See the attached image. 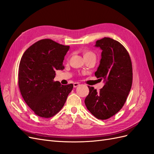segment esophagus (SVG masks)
<instances>
[{
  "label": "esophagus",
  "instance_id": "34e87169",
  "mask_svg": "<svg viewBox=\"0 0 154 154\" xmlns=\"http://www.w3.org/2000/svg\"><path fill=\"white\" fill-rule=\"evenodd\" d=\"M78 86H79V83H78V82H74V83H73V87L74 88L77 87Z\"/></svg>",
  "mask_w": 154,
  "mask_h": 154
}]
</instances>
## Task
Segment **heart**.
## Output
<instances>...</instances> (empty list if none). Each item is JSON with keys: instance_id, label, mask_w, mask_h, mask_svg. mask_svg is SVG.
Instances as JSON below:
<instances>
[{"instance_id": "heart-1", "label": "heart", "mask_w": 154, "mask_h": 154, "mask_svg": "<svg viewBox=\"0 0 154 154\" xmlns=\"http://www.w3.org/2000/svg\"><path fill=\"white\" fill-rule=\"evenodd\" d=\"M90 56H96V55L92 52V51H84V57H85V58L88 57H90Z\"/></svg>"}]
</instances>
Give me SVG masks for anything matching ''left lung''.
Instances as JSON below:
<instances>
[{"mask_svg": "<svg viewBox=\"0 0 154 154\" xmlns=\"http://www.w3.org/2000/svg\"><path fill=\"white\" fill-rule=\"evenodd\" d=\"M95 46L102 50L95 76L105 84L99 92L88 86L85 103L97 119L106 120L120 111L127 100L132 86V63L128 51L115 39L104 38L97 40Z\"/></svg>", "mask_w": 154, "mask_h": 154, "instance_id": "obj_1", "label": "left lung"}]
</instances>
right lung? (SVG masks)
Wrapping results in <instances>:
<instances>
[{"instance_id":"obj_1","label":"right lung","mask_w":154,"mask_h":154,"mask_svg":"<svg viewBox=\"0 0 154 154\" xmlns=\"http://www.w3.org/2000/svg\"><path fill=\"white\" fill-rule=\"evenodd\" d=\"M69 49L50 39H41L27 49L19 66L18 85L25 103L36 115L53 117L64 106L73 85L54 81L55 71L63 69Z\"/></svg>"}]
</instances>
